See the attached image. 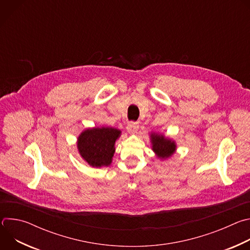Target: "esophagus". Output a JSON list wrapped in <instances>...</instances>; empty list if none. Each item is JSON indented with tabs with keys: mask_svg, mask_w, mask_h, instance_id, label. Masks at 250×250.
Masks as SVG:
<instances>
[{
	"mask_svg": "<svg viewBox=\"0 0 250 250\" xmlns=\"http://www.w3.org/2000/svg\"><path fill=\"white\" fill-rule=\"evenodd\" d=\"M138 127H139L138 123H129L126 126V130L128 131V133H135L138 130Z\"/></svg>",
	"mask_w": 250,
	"mask_h": 250,
	"instance_id": "obj_1",
	"label": "esophagus"
}]
</instances>
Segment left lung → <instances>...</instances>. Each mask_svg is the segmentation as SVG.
Masks as SVG:
<instances>
[{
    "label": "left lung",
    "mask_w": 250,
    "mask_h": 250,
    "mask_svg": "<svg viewBox=\"0 0 250 250\" xmlns=\"http://www.w3.org/2000/svg\"><path fill=\"white\" fill-rule=\"evenodd\" d=\"M151 149L155 153V156L160 160L164 161L172 157L177 150L176 141L163 133L151 131L149 134Z\"/></svg>",
    "instance_id": "obj_1"
}]
</instances>
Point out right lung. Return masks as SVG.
<instances>
[{"label":"right lung","mask_w":250,"mask_h":250,"mask_svg":"<svg viewBox=\"0 0 250 250\" xmlns=\"http://www.w3.org/2000/svg\"><path fill=\"white\" fill-rule=\"evenodd\" d=\"M122 131L113 126L85 128L77 137V149L82 159L91 167H108L113 162L116 141Z\"/></svg>","instance_id":"1"}]
</instances>
